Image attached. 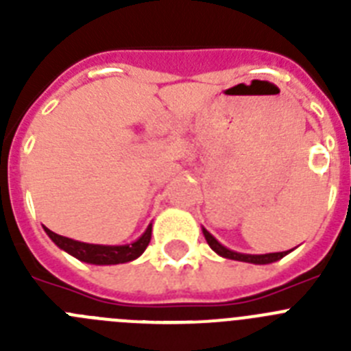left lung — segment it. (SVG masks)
I'll list each match as a JSON object with an SVG mask.
<instances>
[{
	"label": "left lung",
	"mask_w": 351,
	"mask_h": 351,
	"mask_svg": "<svg viewBox=\"0 0 351 351\" xmlns=\"http://www.w3.org/2000/svg\"><path fill=\"white\" fill-rule=\"evenodd\" d=\"M204 237H206L207 244L210 246V250L216 251L219 256L223 258H230V260H237V262H247V263H256V265H265V263H272L278 262V260L283 258L285 255H288L290 251H281V253H267V255H244V253H237V251H232L228 247H225L223 244H219L206 228H202Z\"/></svg>",
	"instance_id": "left-lung-1"
}]
</instances>
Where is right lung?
<instances>
[{
	"instance_id": "add662e5",
	"label": "right lung",
	"mask_w": 351,
	"mask_h": 351,
	"mask_svg": "<svg viewBox=\"0 0 351 351\" xmlns=\"http://www.w3.org/2000/svg\"><path fill=\"white\" fill-rule=\"evenodd\" d=\"M43 230L47 232V235L52 239V243L56 246L66 251L68 255L75 256L80 262L93 263V265H116V263L132 262V260L138 258L144 253L149 241H151L153 225H149L144 234L135 243L125 244V246H104V244L79 243V241H73V239L54 234V232L45 228V226H43Z\"/></svg>"
}]
</instances>
